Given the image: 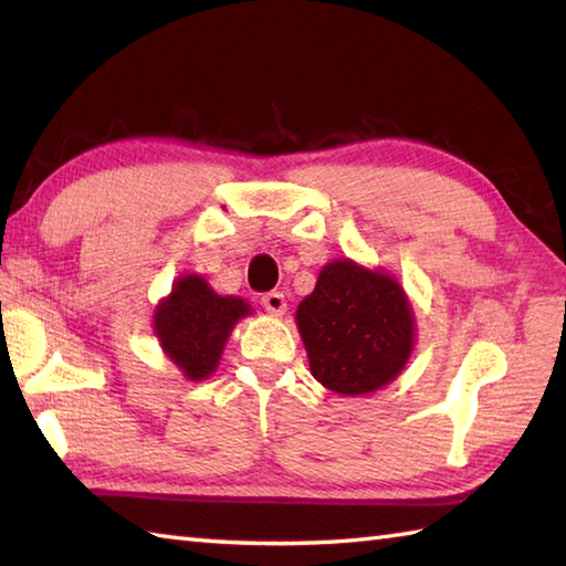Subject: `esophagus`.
Wrapping results in <instances>:
<instances>
[{"label":"esophagus","instance_id":"1","mask_svg":"<svg viewBox=\"0 0 566 566\" xmlns=\"http://www.w3.org/2000/svg\"><path fill=\"white\" fill-rule=\"evenodd\" d=\"M260 304L264 306V311H270V314H274V316L284 314V308H286V302H284V294H282V292H268V294H262Z\"/></svg>","mask_w":566,"mask_h":566}]
</instances>
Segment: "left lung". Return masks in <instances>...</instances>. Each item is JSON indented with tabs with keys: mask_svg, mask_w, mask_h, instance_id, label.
<instances>
[{
	"mask_svg": "<svg viewBox=\"0 0 566 566\" xmlns=\"http://www.w3.org/2000/svg\"><path fill=\"white\" fill-rule=\"evenodd\" d=\"M311 375L345 396L389 384L413 350V314L391 276L350 260L321 270L296 311Z\"/></svg>",
	"mask_w": 566,
	"mask_h": 566,
	"instance_id": "left-lung-1",
	"label": "left lung"
}]
</instances>
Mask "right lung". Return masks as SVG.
<instances>
[{
    "instance_id": "add662e5",
    "label": "right lung",
    "mask_w": 566,
    "mask_h": 566,
    "mask_svg": "<svg viewBox=\"0 0 566 566\" xmlns=\"http://www.w3.org/2000/svg\"><path fill=\"white\" fill-rule=\"evenodd\" d=\"M250 314L243 298L219 296L197 274L172 286L155 314V333L163 350L189 379H203L216 369L235 321Z\"/></svg>"
}]
</instances>
